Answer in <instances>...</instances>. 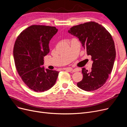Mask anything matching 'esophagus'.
I'll return each instance as SVG.
<instances>
[{
	"instance_id": "34e87169",
	"label": "esophagus",
	"mask_w": 127,
	"mask_h": 127,
	"mask_svg": "<svg viewBox=\"0 0 127 127\" xmlns=\"http://www.w3.org/2000/svg\"><path fill=\"white\" fill-rule=\"evenodd\" d=\"M66 70H68L70 72H75L78 71V69H72L71 68H66Z\"/></svg>"
}]
</instances>
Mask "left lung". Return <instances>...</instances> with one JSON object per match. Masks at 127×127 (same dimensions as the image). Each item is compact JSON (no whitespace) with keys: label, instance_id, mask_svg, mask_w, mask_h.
<instances>
[{"label":"left lung","instance_id":"8db88e82","mask_svg":"<svg viewBox=\"0 0 127 127\" xmlns=\"http://www.w3.org/2000/svg\"><path fill=\"white\" fill-rule=\"evenodd\" d=\"M68 32L77 37L93 61L90 71L83 68V79L77 83L80 89L93 91L101 88L111 74L116 57L114 42L103 26L90 22L73 26Z\"/></svg>","mask_w":127,"mask_h":127}]
</instances>
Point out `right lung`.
Wrapping results in <instances>:
<instances>
[{
    "label": "right lung",
    "mask_w": 127,
    "mask_h": 127,
    "mask_svg": "<svg viewBox=\"0 0 127 127\" xmlns=\"http://www.w3.org/2000/svg\"><path fill=\"white\" fill-rule=\"evenodd\" d=\"M57 32L55 27L32 25L20 33L15 41L13 56L16 68L23 82L35 92L47 91L56 82L59 71L45 70L40 66L49 52L50 40Z\"/></svg>",
    "instance_id": "add662e5"
}]
</instances>
